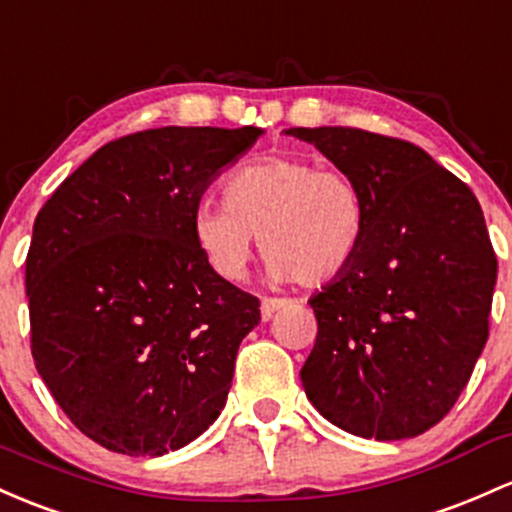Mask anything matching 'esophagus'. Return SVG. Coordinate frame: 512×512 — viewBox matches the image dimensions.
Wrapping results in <instances>:
<instances>
[{
  "label": "esophagus",
  "instance_id": "esophagus-1",
  "mask_svg": "<svg viewBox=\"0 0 512 512\" xmlns=\"http://www.w3.org/2000/svg\"><path fill=\"white\" fill-rule=\"evenodd\" d=\"M284 306H286V299H272V296L262 299V320H269L279 311V308Z\"/></svg>",
  "mask_w": 512,
  "mask_h": 512
}]
</instances>
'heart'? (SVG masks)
I'll use <instances>...</instances> for the list:
<instances>
[{
  "instance_id": "obj_1",
  "label": "heart",
  "mask_w": 512,
  "mask_h": 512,
  "mask_svg": "<svg viewBox=\"0 0 512 512\" xmlns=\"http://www.w3.org/2000/svg\"><path fill=\"white\" fill-rule=\"evenodd\" d=\"M223 196L226 204L196 209L194 233L228 279L245 277L255 235L272 277L301 286L342 277L362 250L367 196L345 170L308 157H265L230 174Z\"/></svg>"
}]
</instances>
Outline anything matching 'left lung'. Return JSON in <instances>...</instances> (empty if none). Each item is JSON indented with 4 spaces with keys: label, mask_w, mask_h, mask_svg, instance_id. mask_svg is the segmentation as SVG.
<instances>
[{
    "label": "left lung",
    "mask_w": 512,
    "mask_h": 512,
    "mask_svg": "<svg viewBox=\"0 0 512 512\" xmlns=\"http://www.w3.org/2000/svg\"><path fill=\"white\" fill-rule=\"evenodd\" d=\"M367 196L352 267L313 296L316 345L301 369L323 418L406 440L452 411L488 340L498 260L474 192L408 140L289 128Z\"/></svg>",
    "instance_id": "1"
}]
</instances>
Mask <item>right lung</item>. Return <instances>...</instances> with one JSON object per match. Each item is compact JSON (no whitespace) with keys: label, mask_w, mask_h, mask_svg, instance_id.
<instances>
[{"label":"right lung","mask_w":512,"mask_h":512,"mask_svg":"<svg viewBox=\"0 0 512 512\" xmlns=\"http://www.w3.org/2000/svg\"><path fill=\"white\" fill-rule=\"evenodd\" d=\"M260 128L165 126L101 145L38 211L31 355L89 440L160 457L218 418L260 299L209 265L194 213Z\"/></svg>","instance_id":"right-lung-1"}]
</instances>
